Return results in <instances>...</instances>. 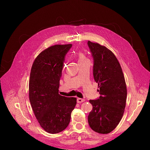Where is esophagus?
Wrapping results in <instances>:
<instances>
[{"instance_id": "1", "label": "esophagus", "mask_w": 150, "mask_h": 150, "mask_svg": "<svg viewBox=\"0 0 150 150\" xmlns=\"http://www.w3.org/2000/svg\"><path fill=\"white\" fill-rule=\"evenodd\" d=\"M85 100L84 98H77V102L78 103H81L83 102H84Z\"/></svg>"}]
</instances>
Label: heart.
I'll use <instances>...</instances> for the list:
<instances>
[{
    "instance_id": "1",
    "label": "heart",
    "mask_w": 150,
    "mask_h": 150,
    "mask_svg": "<svg viewBox=\"0 0 150 150\" xmlns=\"http://www.w3.org/2000/svg\"><path fill=\"white\" fill-rule=\"evenodd\" d=\"M78 62L84 61L86 60H88V59L86 58L85 57V55L82 53V52H79L78 54Z\"/></svg>"
}]
</instances>
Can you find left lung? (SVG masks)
<instances>
[{"mask_svg":"<svg viewBox=\"0 0 150 150\" xmlns=\"http://www.w3.org/2000/svg\"><path fill=\"white\" fill-rule=\"evenodd\" d=\"M93 59V75L100 96L90 100L93 109L88 115L92 130L100 134L113 131L123 115L127 97V86L119 62L106 47L88 41Z\"/></svg>","mask_w":150,"mask_h":150,"instance_id":"1","label":"left lung"}]
</instances>
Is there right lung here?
<instances>
[{
	"label": "right lung",
	"mask_w": 150,
	"mask_h": 150,
	"mask_svg": "<svg viewBox=\"0 0 150 150\" xmlns=\"http://www.w3.org/2000/svg\"><path fill=\"white\" fill-rule=\"evenodd\" d=\"M72 44L54 45L39 54L31 67L29 99L35 115L47 132L57 134L69 125L76 104L75 97L59 94L65 56Z\"/></svg>",
	"instance_id": "right-lung-1"
}]
</instances>
